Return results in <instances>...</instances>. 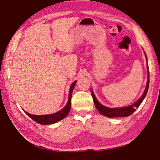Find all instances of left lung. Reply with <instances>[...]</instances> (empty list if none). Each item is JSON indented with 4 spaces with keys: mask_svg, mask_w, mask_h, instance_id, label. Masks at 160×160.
I'll return each instance as SVG.
<instances>
[{
    "mask_svg": "<svg viewBox=\"0 0 160 160\" xmlns=\"http://www.w3.org/2000/svg\"><path fill=\"white\" fill-rule=\"evenodd\" d=\"M145 55H146V59H147V56L146 53H145ZM147 66H148V78L147 85H146V89H145L143 94L141 96V98H139L137 101H136L134 103L132 104V105L127 106V107H122V108H108V107L104 106L102 105V104H101L99 102H98V101L97 99V98L95 97L94 92H93L92 90L91 89V92H92L93 100H94V105L96 106V108H97V109L98 110V112H99L101 114H102L108 118L127 117V116L132 115V113L136 110V108H138V107L141 105V103H142V101H143L144 98L146 97L148 90V88H149V69H148V62H147Z\"/></svg>",
    "mask_w": 160,
    "mask_h": 160,
    "instance_id": "1",
    "label": "left lung"
}]
</instances>
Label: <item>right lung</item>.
<instances>
[{
  "instance_id": "1",
  "label": "right lung",
  "mask_w": 160,
  "mask_h": 160,
  "mask_svg": "<svg viewBox=\"0 0 160 160\" xmlns=\"http://www.w3.org/2000/svg\"><path fill=\"white\" fill-rule=\"evenodd\" d=\"M76 82L77 80H75L72 83V85L70 88V91H69L68 102L66 103V105L64 106V108H63L62 110H61L60 111L53 113V114L43 115H35L24 111L25 113L27 115H28V117H30L32 120L40 124H51L56 123L58 121L63 120V118H65L66 116H67L69 111H70L71 106L72 93L75 84H76Z\"/></svg>"
}]
</instances>
